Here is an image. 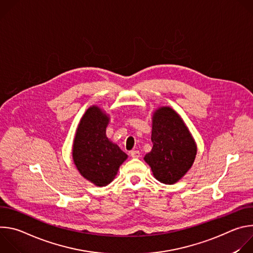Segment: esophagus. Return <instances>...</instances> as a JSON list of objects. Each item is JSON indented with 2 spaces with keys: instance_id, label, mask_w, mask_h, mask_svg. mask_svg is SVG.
<instances>
[{
  "instance_id": "esophagus-1",
  "label": "esophagus",
  "mask_w": 253,
  "mask_h": 253,
  "mask_svg": "<svg viewBox=\"0 0 253 253\" xmlns=\"http://www.w3.org/2000/svg\"><path fill=\"white\" fill-rule=\"evenodd\" d=\"M130 155L132 158H139L140 157V152L137 150H132L130 151Z\"/></svg>"
}]
</instances>
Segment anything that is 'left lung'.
I'll list each match as a JSON object with an SVG mask.
<instances>
[{"instance_id": "1", "label": "left lung", "mask_w": 253, "mask_h": 253, "mask_svg": "<svg viewBox=\"0 0 253 253\" xmlns=\"http://www.w3.org/2000/svg\"><path fill=\"white\" fill-rule=\"evenodd\" d=\"M152 150L144 157L154 177L174 184L191 168L197 147L188 128L170 107H160L152 117Z\"/></svg>"}]
</instances>
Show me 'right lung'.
Returning <instances> with one entry per match:
<instances>
[{
  "label": "right lung",
  "mask_w": 253,
  "mask_h": 253,
  "mask_svg": "<svg viewBox=\"0 0 253 253\" xmlns=\"http://www.w3.org/2000/svg\"><path fill=\"white\" fill-rule=\"evenodd\" d=\"M109 119L99 107H90L80 120L72 151L80 174L100 187L112 182L128 157L106 136Z\"/></svg>",
  "instance_id": "1"
}]
</instances>
